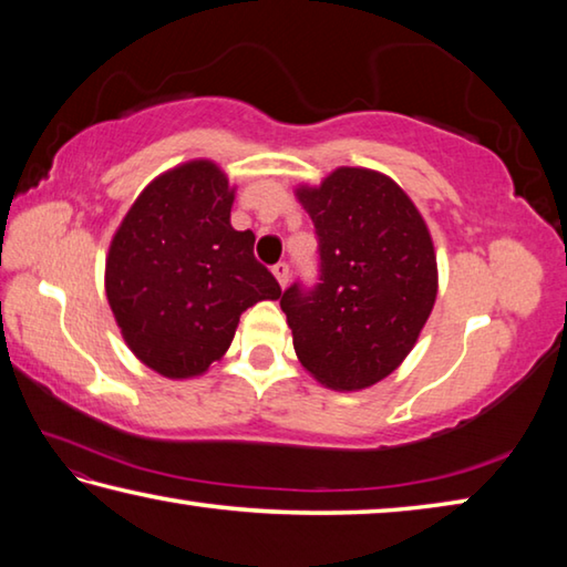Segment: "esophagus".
I'll list each match as a JSON object with an SVG mask.
<instances>
[{
  "label": "esophagus",
  "instance_id": "esophagus-1",
  "mask_svg": "<svg viewBox=\"0 0 567 567\" xmlns=\"http://www.w3.org/2000/svg\"><path fill=\"white\" fill-rule=\"evenodd\" d=\"M272 275H275V280L280 282V287H285L287 280H290V267H287L285 262H277V265L272 267Z\"/></svg>",
  "mask_w": 567,
  "mask_h": 567
}]
</instances>
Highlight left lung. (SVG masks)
Wrapping results in <instances>:
<instances>
[{"label":"left lung","mask_w":567,"mask_h":567,"mask_svg":"<svg viewBox=\"0 0 567 567\" xmlns=\"http://www.w3.org/2000/svg\"><path fill=\"white\" fill-rule=\"evenodd\" d=\"M295 197L320 239V282L280 307L302 368L340 392L372 388L415 348L437 297L433 237L395 179L338 167Z\"/></svg>","instance_id":"left-lung-1"}]
</instances>
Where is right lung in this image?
Returning a JSON list of instances; mask_svg holds the SVG:
<instances>
[{"label":"right lung","mask_w":567,"mask_h":567,"mask_svg":"<svg viewBox=\"0 0 567 567\" xmlns=\"http://www.w3.org/2000/svg\"><path fill=\"white\" fill-rule=\"evenodd\" d=\"M235 187L213 159H189L140 192L114 233L104 290L134 358L169 380L203 375L227 352L239 315L280 300L255 260V235L229 225Z\"/></svg>","instance_id":"add662e5"}]
</instances>
